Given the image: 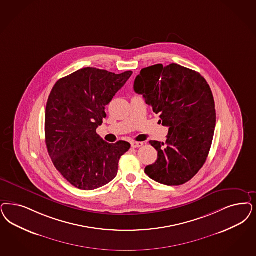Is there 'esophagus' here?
I'll use <instances>...</instances> for the list:
<instances>
[{"mask_svg":"<svg viewBox=\"0 0 256 256\" xmlns=\"http://www.w3.org/2000/svg\"><path fill=\"white\" fill-rule=\"evenodd\" d=\"M142 144H144L141 142H132V146L133 148H141Z\"/></svg>","mask_w":256,"mask_h":256,"instance_id":"obj_1","label":"esophagus"}]
</instances>
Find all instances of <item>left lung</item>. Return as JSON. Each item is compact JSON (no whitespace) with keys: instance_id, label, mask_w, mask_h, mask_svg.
Wrapping results in <instances>:
<instances>
[{"instance_id":"obj_1","label":"left lung","mask_w":256,"mask_h":256,"mask_svg":"<svg viewBox=\"0 0 256 256\" xmlns=\"http://www.w3.org/2000/svg\"><path fill=\"white\" fill-rule=\"evenodd\" d=\"M134 90L169 128L164 142H150L158 160L146 168V174L166 186L189 182L207 160L216 128L214 100L207 81L175 63L157 64L142 69Z\"/></svg>"}]
</instances>
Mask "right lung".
<instances>
[{
  "mask_svg": "<svg viewBox=\"0 0 256 256\" xmlns=\"http://www.w3.org/2000/svg\"><path fill=\"white\" fill-rule=\"evenodd\" d=\"M83 68L58 80L45 110V142L54 166L72 186L94 190L106 186L118 172L128 142L108 144L96 133L106 118L105 106L132 76Z\"/></svg>",
  "mask_w": 256,
  "mask_h": 256,
  "instance_id": "1",
  "label": "right lung"
}]
</instances>
